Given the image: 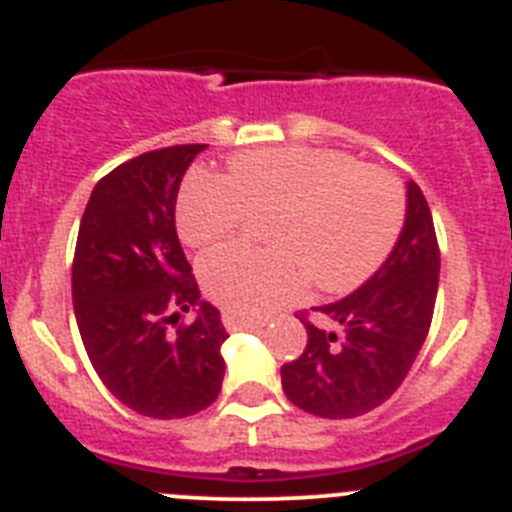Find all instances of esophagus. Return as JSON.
Segmentation results:
<instances>
[{
  "mask_svg": "<svg viewBox=\"0 0 512 512\" xmlns=\"http://www.w3.org/2000/svg\"><path fill=\"white\" fill-rule=\"evenodd\" d=\"M223 325L228 330H243V328H264L266 318H246L238 312H223Z\"/></svg>",
  "mask_w": 512,
  "mask_h": 512,
  "instance_id": "1",
  "label": "esophagus"
}]
</instances>
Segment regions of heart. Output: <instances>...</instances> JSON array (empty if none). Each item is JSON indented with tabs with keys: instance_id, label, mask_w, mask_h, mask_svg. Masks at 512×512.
Returning <instances> with one entry per match:
<instances>
[{
	"instance_id": "obj_1",
	"label": "heart",
	"mask_w": 512,
	"mask_h": 512,
	"mask_svg": "<svg viewBox=\"0 0 512 512\" xmlns=\"http://www.w3.org/2000/svg\"><path fill=\"white\" fill-rule=\"evenodd\" d=\"M248 215H269L261 225L269 251L217 246L197 271L212 302L261 315L300 287V269L325 292L372 277L395 246L405 200L387 171L318 148L241 153L223 176L192 171L176 197V230L189 246L233 235Z\"/></svg>"
}]
</instances>
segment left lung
Returning <instances> with one entry per match:
<instances>
[{"instance_id": "left-lung-1", "label": "left lung", "mask_w": 512, "mask_h": 512, "mask_svg": "<svg viewBox=\"0 0 512 512\" xmlns=\"http://www.w3.org/2000/svg\"><path fill=\"white\" fill-rule=\"evenodd\" d=\"M438 251L431 207L408 182L405 225L390 259L354 295L312 310L338 330L305 318L307 346L282 366V390L292 405L320 418H356L390 400L408 377L433 320Z\"/></svg>"}]
</instances>
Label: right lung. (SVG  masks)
Here are the masks:
<instances>
[{
  "label": "right lung",
  "mask_w": 512,
  "mask_h": 512,
  "mask_svg": "<svg viewBox=\"0 0 512 512\" xmlns=\"http://www.w3.org/2000/svg\"><path fill=\"white\" fill-rule=\"evenodd\" d=\"M205 148H158L112 169L94 187L76 238L71 295L81 341L104 387L148 418L200 413L223 387L228 333L200 300L174 225L184 171ZM192 306L198 318L179 324Z\"/></svg>",
  "instance_id": "right-lung-1"
}]
</instances>
